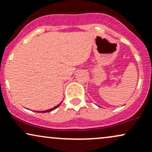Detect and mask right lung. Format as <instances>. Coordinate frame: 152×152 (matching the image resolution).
Instances as JSON below:
<instances>
[{"mask_svg": "<svg viewBox=\"0 0 152 152\" xmlns=\"http://www.w3.org/2000/svg\"><path fill=\"white\" fill-rule=\"evenodd\" d=\"M61 103H62V102L60 103V104H58V105L57 106H56L55 107H53V108H52V109H48V110H45V111H38V113H47V112H50V111H53L54 109H57V108L59 106L61 105Z\"/></svg>", "mask_w": 152, "mask_h": 152, "instance_id": "add662e5", "label": "right lung"}]
</instances>
